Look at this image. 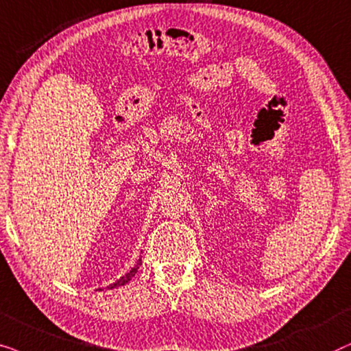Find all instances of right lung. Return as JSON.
<instances>
[{
    "mask_svg": "<svg viewBox=\"0 0 351 351\" xmlns=\"http://www.w3.org/2000/svg\"><path fill=\"white\" fill-rule=\"evenodd\" d=\"M139 265H141V258H139V260H138V263H136V265H134V266H133V268L128 271V273H125V274H123V276H121L120 279H117V281H115V282H112V284H110V286H107L106 289H114V287H120V286H125V284H127V282L130 281V279H132V278L134 276V274H136V273H138V268H139ZM97 291H104V287H102V289H97Z\"/></svg>",
    "mask_w": 351,
    "mask_h": 351,
    "instance_id": "right-lung-1",
    "label": "right lung"
}]
</instances>
